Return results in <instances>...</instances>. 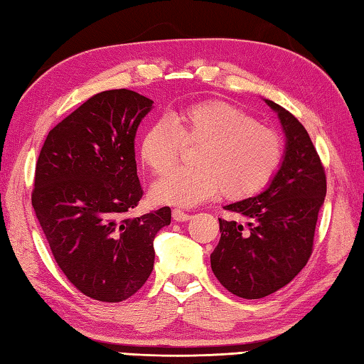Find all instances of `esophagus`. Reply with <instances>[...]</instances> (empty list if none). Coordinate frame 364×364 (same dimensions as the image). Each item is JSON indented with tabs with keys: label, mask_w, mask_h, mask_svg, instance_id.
<instances>
[{
	"label": "esophagus",
	"mask_w": 364,
	"mask_h": 364,
	"mask_svg": "<svg viewBox=\"0 0 364 364\" xmlns=\"http://www.w3.org/2000/svg\"><path fill=\"white\" fill-rule=\"evenodd\" d=\"M173 218L176 222H188L191 215L187 214V212L181 210V209H173Z\"/></svg>",
	"instance_id": "esophagus-1"
}]
</instances>
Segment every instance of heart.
<instances>
[{
  "mask_svg": "<svg viewBox=\"0 0 364 364\" xmlns=\"http://www.w3.org/2000/svg\"><path fill=\"white\" fill-rule=\"evenodd\" d=\"M182 142H200L191 161L152 188L155 201L193 205L215 196L230 200L253 196L282 166L285 144L276 129L255 122L249 112L223 100H204L174 109L150 123L139 155L155 176L174 168Z\"/></svg>",
  "mask_w": 364,
  "mask_h": 364,
  "instance_id": "heart-1",
  "label": "heart"
}]
</instances>
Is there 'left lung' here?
Here are the masks:
<instances>
[{
	"label": "left lung",
	"instance_id": "8db88e82",
	"mask_svg": "<svg viewBox=\"0 0 364 364\" xmlns=\"http://www.w3.org/2000/svg\"><path fill=\"white\" fill-rule=\"evenodd\" d=\"M276 111L287 136L282 166L262 193L225 205L235 218L222 220L210 267L226 290L258 299L277 291L309 262L326 176L301 122L282 106Z\"/></svg>",
	"mask_w": 364,
	"mask_h": 364
}]
</instances>
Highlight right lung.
I'll return each instance as SVG.
<instances>
[{
	"instance_id": "add662e5",
	"label": "right lung",
	"mask_w": 364,
	"mask_h": 364,
	"mask_svg": "<svg viewBox=\"0 0 364 364\" xmlns=\"http://www.w3.org/2000/svg\"><path fill=\"white\" fill-rule=\"evenodd\" d=\"M152 100L97 93L47 134L31 204L55 262L85 296L120 303L154 269V239L171 209L128 217L142 198L134 138Z\"/></svg>"
}]
</instances>
